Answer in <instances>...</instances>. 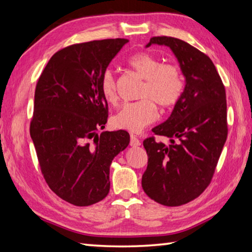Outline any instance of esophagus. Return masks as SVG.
Here are the masks:
<instances>
[{
	"label": "esophagus",
	"instance_id": "esophagus-1",
	"mask_svg": "<svg viewBox=\"0 0 252 252\" xmlns=\"http://www.w3.org/2000/svg\"><path fill=\"white\" fill-rule=\"evenodd\" d=\"M130 146L131 147H139V146H141V142H140V140L136 138L135 135L131 134L130 135Z\"/></svg>",
	"mask_w": 252,
	"mask_h": 252
}]
</instances>
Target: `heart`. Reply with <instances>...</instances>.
Returning a JSON list of instances; mask_svg holds the SVG:
<instances>
[{"mask_svg": "<svg viewBox=\"0 0 252 252\" xmlns=\"http://www.w3.org/2000/svg\"><path fill=\"white\" fill-rule=\"evenodd\" d=\"M127 64L142 79L140 101L126 103L113 117L114 126L131 132H140L159 118L157 105L171 108L182 96L185 80L177 65L164 63L153 55L139 52L127 60ZM100 91L105 102L116 104L118 100L116 78L111 71H105L100 81Z\"/></svg>", "mask_w": 252, "mask_h": 252, "instance_id": "obj_1", "label": "heart"}]
</instances>
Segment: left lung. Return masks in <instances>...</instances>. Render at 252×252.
<instances>
[{
  "instance_id": "left-lung-1",
  "label": "left lung",
  "mask_w": 252,
  "mask_h": 252,
  "mask_svg": "<svg viewBox=\"0 0 252 252\" xmlns=\"http://www.w3.org/2000/svg\"><path fill=\"white\" fill-rule=\"evenodd\" d=\"M169 46L176 55L186 87L171 116L152 132L171 144L148 138V167L142 188L148 197L168 207L198 198L209 186L227 140V101L222 81L210 58L187 42L155 36L146 45Z\"/></svg>"
}]
</instances>
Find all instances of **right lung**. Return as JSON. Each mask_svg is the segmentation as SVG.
Instances as JSON below:
<instances>
[{"instance_id":"add662e5","label":"right lung","mask_w":252,"mask_h":252,"mask_svg":"<svg viewBox=\"0 0 252 252\" xmlns=\"http://www.w3.org/2000/svg\"><path fill=\"white\" fill-rule=\"evenodd\" d=\"M126 39L73 44L50 59L37 81L30 134L42 174L64 201L87 207L110 191V165L129 146L125 130L104 131L100 81Z\"/></svg>"}]
</instances>
